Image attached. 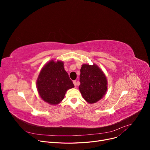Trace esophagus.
I'll return each mask as SVG.
<instances>
[{"label": "esophagus", "instance_id": "obj_1", "mask_svg": "<svg viewBox=\"0 0 150 150\" xmlns=\"http://www.w3.org/2000/svg\"><path fill=\"white\" fill-rule=\"evenodd\" d=\"M73 82H74V84L75 85V87H76L77 86V82H76V81H74Z\"/></svg>", "mask_w": 150, "mask_h": 150}]
</instances>
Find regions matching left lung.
I'll list each match as a JSON object with an SVG mask.
<instances>
[{"instance_id": "1", "label": "left lung", "mask_w": 150, "mask_h": 150, "mask_svg": "<svg viewBox=\"0 0 150 150\" xmlns=\"http://www.w3.org/2000/svg\"><path fill=\"white\" fill-rule=\"evenodd\" d=\"M79 89L83 98L89 103L100 100L107 91V79L102 71L95 64H84L80 70Z\"/></svg>"}]
</instances>
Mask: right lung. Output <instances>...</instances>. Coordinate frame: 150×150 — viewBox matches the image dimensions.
Returning a JSON list of instances; mask_svg holds the SVG:
<instances>
[{
	"label": "right lung",
	"instance_id": "1",
	"mask_svg": "<svg viewBox=\"0 0 150 150\" xmlns=\"http://www.w3.org/2000/svg\"><path fill=\"white\" fill-rule=\"evenodd\" d=\"M41 98L50 104H57L65 97L68 89L74 87L63 63L52 60L42 69L37 81Z\"/></svg>",
	"mask_w": 150,
	"mask_h": 150
}]
</instances>
